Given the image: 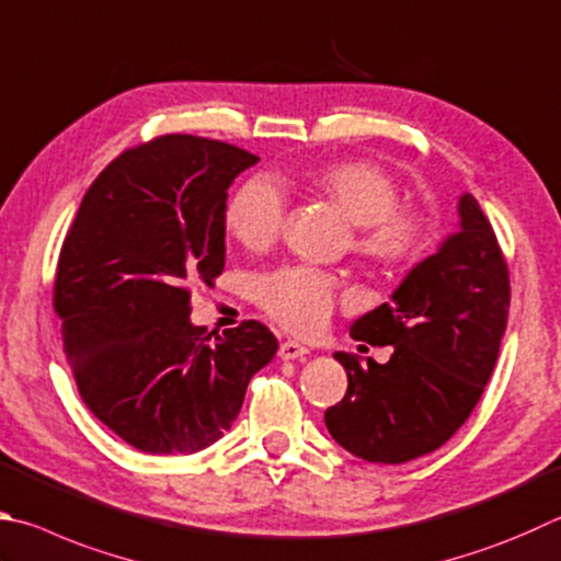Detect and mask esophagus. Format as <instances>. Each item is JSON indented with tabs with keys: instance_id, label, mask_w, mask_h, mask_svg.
Instances as JSON below:
<instances>
[{
	"instance_id": "1",
	"label": "esophagus",
	"mask_w": 561,
	"mask_h": 561,
	"mask_svg": "<svg viewBox=\"0 0 561 561\" xmlns=\"http://www.w3.org/2000/svg\"><path fill=\"white\" fill-rule=\"evenodd\" d=\"M304 355H309V348H307V345L297 343V341H284L279 345V358L282 360H297V358H304Z\"/></svg>"
}]
</instances>
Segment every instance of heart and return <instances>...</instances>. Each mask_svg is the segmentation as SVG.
I'll return each mask as SVG.
<instances>
[{
	"label": "heart",
	"mask_w": 561,
	"mask_h": 561,
	"mask_svg": "<svg viewBox=\"0 0 561 561\" xmlns=\"http://www.w3.org/2000/svg\"><path fill=\"white\" fill-rule=\"evenodd\" d=\"M313 191L331 201L353 222V248L370 262L402 267L430 248V218L422 208L400 203V183L385 167L365 159L331 161L311 171ZM284 193L264 176H252L232 193L226 206V230L242 248L264 250L284 228ZM254 301L274 321L294 333H316L341 299L333 274L287 264L254 279Z\"/></svg>",
	"instance_id": "1"
}]
</instances>
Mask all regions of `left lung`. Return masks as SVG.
I'll list each match as a JSON object with an SVG mask.
<instances>
[{"label":"left lung","mask_w":561,"mask_h":561,"mask_svg":"<svg viewBox=\"0 0 561 561\" xmlns=\"http://www.w3.org/2000/svg\"><path fill=\"white\" fill-rule=\"evenodd\" d=\"M461 230L407 274L392 301L351 325L355 341L392 345L385 365L335 353L348 390L325 410L335 442L370 463H404L444 446L481 400L511 309V272L478 201Z\"/></svg>","instance_id":"8db88e82"}]
</instances>
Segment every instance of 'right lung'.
<instances>
[{
    "mask_svg": "<svg viewBox=\"0 0 561 561\" xmlns=\"http://www.w3.org/2000/svg\"><path fill=\"white\" fill-rule=\"evenodd\" d=\"M260 157L161 135L100 171L54 279L64 351L90 412L147 454H193L230 430L252 375L277 353L260 321L193 325L191 291L226 267V198Z\"/></svg>",
    "mask_w": 561,
    "mask_h": 561,
    "instance_id": "obj_1",
    "label": "right lung"
}]
</instances>
